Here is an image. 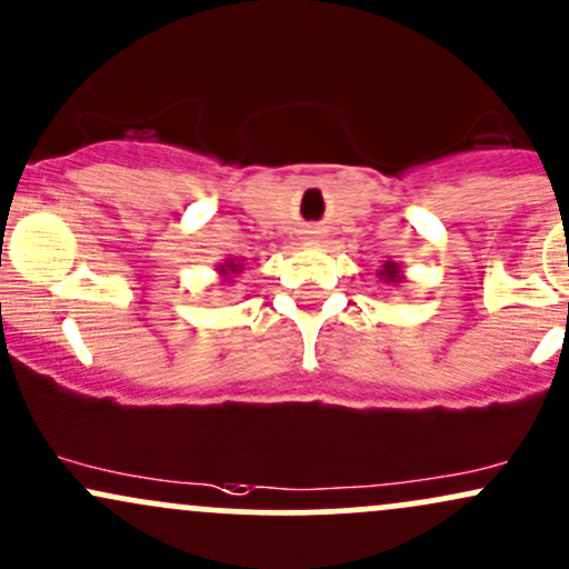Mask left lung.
I'll use <instances>...</instances> for the list:
<instances>
[{"label": "left lung", "instance_id": "obj_1", "mask_svg": "<svg viewBox=\"0 0 569 569\" xmlns=\"http://www.w3.org/2000/svg\"><path fill=\"white\" fill-rule=\"evenodd\" d=\"M378 278L383 280L386 286H399V283H402L405 274H402V270H399L397 261L386 259V261H383V267H380V270H378Z\"/></svg>", "mask_w": 569, "mask_h": 569}]
</instances>
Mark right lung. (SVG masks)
Instances as JSON below:
<instances>
[{
  "mask_svg": "<svg viewBox=\"0 0 569 569\" xmlns=\"http://www.w3.org/2000/svg\"><path fill=\"white\" fill-rule=\"evenodd\" d=\"M242 261H246V259H223L221 264L216 267L218 278H221V283H223V286L232 283L234 274H240L242 270H246V264H242Z\"/></svg>",
  "mask_w": 569,
  "mask_h": 569,
  "instance_id": "obj_1",
  "label": "right lung"
}]
</instances>
